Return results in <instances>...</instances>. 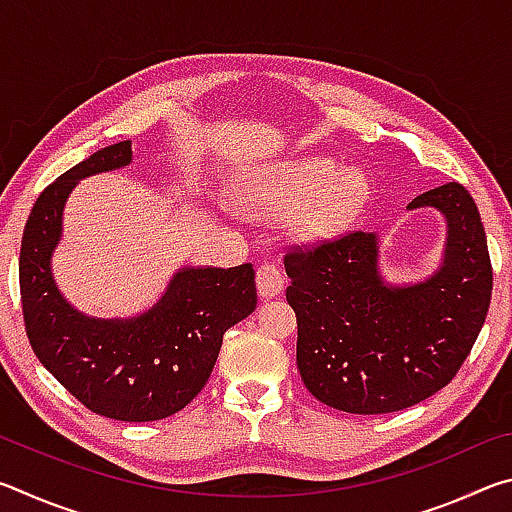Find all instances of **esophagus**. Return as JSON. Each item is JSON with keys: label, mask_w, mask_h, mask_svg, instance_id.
<instances>
[{"label": "esophagus", "mask_w": 512, "mask_h": 512, "mask_svg": "<svg viewBox=\"0 0 512 512\" xmlns=\"http://www.w3.org/2000/svg\"><path fill=\"white\" fill-rule=\"evenodd\" d=\"M255 280H257V291L262 298H273L284 289V275L275 264H268V262L259 264Z\"/></svg>", "instance_id": "1"}]
</instances>
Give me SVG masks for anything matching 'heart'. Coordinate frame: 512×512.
Returning <instances> with one entry per match:
<instances>
[{
  "instance_id": "obj_1",
  "label": "heart",
  "mask_w": 512,
  "mask_h": 512,
  "mask_svg": "<svg viewBox=\"0 0 512 512\" xmlns=\"http://www.w3.org/2000/svg\"><path fill=\"white\" fill-rule=\"evenodd\" d=\"M368 194L361 173L343 171L327 158H305L264 171L246 201L259 214H291V228L302 237H325L343 228Z\"/></svg>"
}]
</instances>
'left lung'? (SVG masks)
<instances>
[{
    "label": "left lung",
    "instance_id": "1",
    "mask_svg": "<svg viewBox=\"0 0 512 512\" xmlns=\"http://www.w3.org/2000/svg\"><path fill=\"white\" fill-rule=\"evenodd\" d=\"M413 207H438L449 225L443 268L415 287L381 282L370 232L291 244L284 255L300 377L332 409L379 415L420 404L456 377L485 323L492 264L474 198L447 183Z\"/></svg>",
    "mask_w": 512,
    "mask_h": 512
}]
</instances>
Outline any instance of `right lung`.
Wrapping results in <instances>:
<instances>
[{"label":"right lung","instance_id":"obj_1","mask_svg":"<svg viewBox=\"0 0 512 512\" xmlns=\"http://www.w3.org/2000/svg\"><path fill=\"white\" fill-rule=\"evenodd\" d=\"M131 162V140L106 146L42 189L24 225L20 296L29 343L51 375L103 418H169L201 393L223 334L257 307L255 268H187L149 314L94 320L60 296L49 257L76 180Z\"/></svg>","mask_w":512,"mask_h":512}]
</instances>
